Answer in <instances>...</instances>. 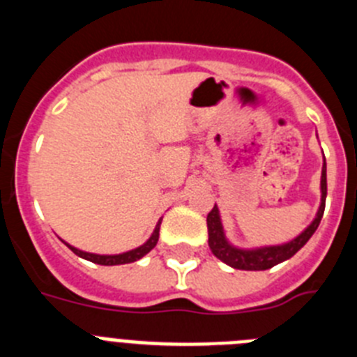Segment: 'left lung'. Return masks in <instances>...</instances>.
<instances>
[{
  "mask_svg": "<svg viewBox=\"0 0 357 357\" xmlns=\"http://www.w3.org/2000/svg\"><path fill=\"white\" fill-rule=\"evenodd\" d=\"M326 197H327V175H326V162L321 168V204L318 209L314 222L302 232L298 238L293 241L280 245V247H264L257 248V250H241V248H234L229 245L223 236V227L220 222V214H218V207L214 206L213 211L207 214V230H209V247L213 254L218 259L223 261L225 264L238 270H268V268L275 266V264L282 263V261L289 259L291 255L304 247L309 238L314 234V230L318 229L324 216V209H326Z\"/></svg>",
  "mask_w": 357,
  "mask_h": 357,
  "instance_id": "left-lung-1",
  "label": "left lung"
}]
</instances>
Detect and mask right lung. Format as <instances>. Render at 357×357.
Here are the masks:
<instances>
[{
    "label": "right lung",
    "mask_w": 357,
    "mask_h": 357,
    "mask_svg": "<svg viewBox=\"0 0 357 357\" xmlns=\"http://www.w3.org/2000/svg\"><path fill=\"white\" fill-rule=\"evenodd\" d=\"M159 229H160V222L157 223L155 230H153V234H151V238L148 239L146 243H144L143 247L135 248V250H130V252H125V254H119V255H96V254H87V252L78 250V248L71 247V245H68V247L71 248V250L75 252V254L80 255V257H84V259L91 261V263L105 264V266H112V264H127V263H134V261L141 259L143 255H146L148 252L151 250V248L155 247L157 241H159Z\"/></svg>",
    "instance_id": "right-lung-1"
}]
</instances>
